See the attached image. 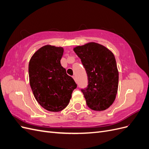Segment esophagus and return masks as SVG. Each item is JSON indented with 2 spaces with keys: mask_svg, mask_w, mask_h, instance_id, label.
Returning <instances> with one entry per match:
<instances>
[{
  "mask_svg": "<svg viewBox=\"0 0 149 149\" xmlns=\"http://www.w3.org/2000/svg\"><path fill=\"white\" fill-rule=\"evenodd\" d=\"M73 78L74 80L75 81H76V76H73Z\"/></svg>",
  "mask_w": 149,
  "mask_h": 149,
  "instance_id": "34e87169",
  "label": "esophagus"
}]
</instances>
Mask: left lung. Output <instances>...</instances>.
<instances>
[{"mask_svg":"<svg viewBox=\"0 0 149 149\" xmlns=\"http://www.w3.org/2000/svg\"><path fill=\"white\" fill-rule=\"evenodd\" d=\"M86 71L88 86L81 89L88 106L104 111L114 102L118 89L119 72L114 55L100 44L89 43L74 48Z\"/></svg>","mask_w":149,"mask_h":149,"instance_id":"8db88e82","label":"left lung"}]
</instances>
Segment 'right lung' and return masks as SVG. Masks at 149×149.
<instances>
[{"label":"right lung","mask_w":149,"mask_h":149,"mask_svg":"<svg viewBox=\"0 0 149 149\" xmlns=\"http://www.w3.org/2000/svg\"><path fill=\"white\" fill-rule=\"evenodd\" d=\"M63 48L45 45L29 62L30 84L36 100L44 109L58 112L68 106L77 84L66 74L60 60Z\"/></svg>","instance_id":"add662e5"}]
</instances>
